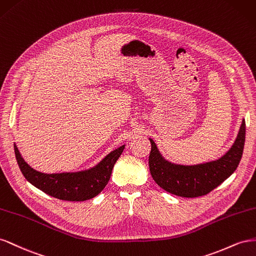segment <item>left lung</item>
<instances>
[{
    "label": "left lung",
    "instance_id": "left-lung-1",
    "mask_svg": "<svg viewBox=\"0 0 256 256\" xmlns=\"http://www.w3.org/2000/svg\"><path fill=\"white\" fill-rule=\"evenodd\" d=\"M244 140L246 121L244 119L235 142L222 158L197 165H178L166 160L150 138L149 168L151 176L165 191L177 196L206 195L236 170L242 156Z\"/></svg>",
    "mask_w": 256,
    "mask_h": 256
}]
</instances>
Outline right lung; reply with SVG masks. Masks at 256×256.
Segmentation results:
<instances>
[{"label": "right lung", "instance_id": "add662e5", "mask_svg": "<svg viewBox=\"0 0 256 256\" xmlns=\"http://www.w3.org/2000/svg\"><path fill=\"white\" fill-rule=\"evenodd\" d=\"M126 146L112 151L92 168L77 172L42 174L28 165L16 144H14L17 163L24 178L34 186L58 200L84 202L93 198L103 191L110 179L114 166Z\"/></svg>", "mask_w": 256, "mask_h": 256}]
</instances>
